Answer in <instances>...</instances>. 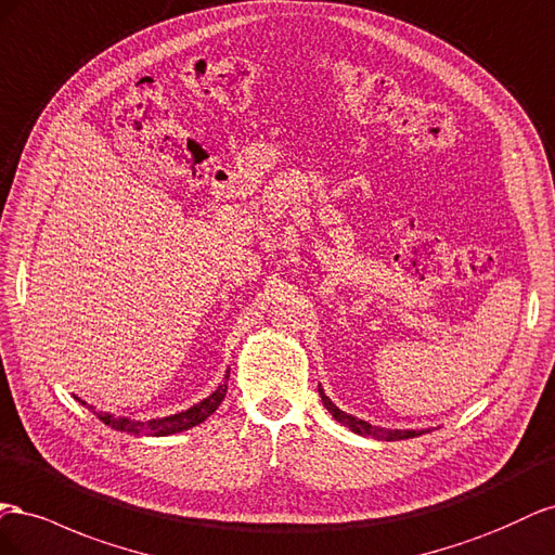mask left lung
<instances>
[{"mask_svg":"<svg viewBox=\"0 0 555 555\" xmlns=\"http://www.w3.org/2000/svg\"><path fill=\"white\" fill-rule=\"evenodd\" d=\"M319 392H321V400H323L325 409L332 414V418L339 421L341 425H346L348 430H353L356 435L374 437V439H386V441H398V439H409V437L423 435V430H386V427L370 425L367 421H360V418H356V416H351V414H346V411H341L337 404H332V400L323 392L321 386H319Z\"/></svg>","mask_w":555,"mask_h":555,"instance_id":"8db88e82","label":"left lung"}]
</instances>
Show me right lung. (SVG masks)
Listing matches in <instances>:
<instances>
[{"label": "right lung", "instance_id": "1", "mask_svg": "<svg viewBox=\"0 0 555 555\" xmlns=\"http://www.w3.org/2000/svg\"><path fill=\"white\" fill-rule=\"evenodd\" d=\"M225 392H228V384H220L207 400H202L199 404L190 406L181 414H173V416H165V418H151V421H130L125 416H114V414H104V411H94L92 406V414L98 416L102 423L111 425L114 430L120 433H130V435H151V437H167L173 433H183L188 427H195L202 421H207L214 411L220 406V402L225 400ZM86 404V402H81Z\"/></svg>", "mask_w": 555, "mask_h": 555}]
</instances>
